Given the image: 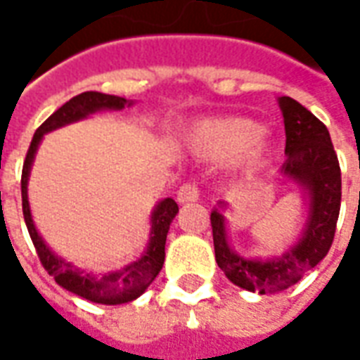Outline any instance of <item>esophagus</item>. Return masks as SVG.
I'll return each instance as SVG.
<instances>
[{
	"instance_id": "1",
	"label": "esophagus",
	"mask_w": 360,
	"mask_h": 360,
	"mask_svg": "<svg viewBox=\"0 0 360 360\" xmlns=\"http://www.w3.org/2000/svg\"><path fill=\"white\" fill-rule=\"evenodd\" d=\"M198 187H196L195 183H185V185H181L179 191H177V200L181 204L185 202H196L198 200Z\"/></svg>"
}]
</instances>
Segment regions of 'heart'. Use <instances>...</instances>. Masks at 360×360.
<instances>
[{"label":"heart","mask_w":360,"mask_h":360,"mask_svg":"<svg viewBox=\"0 0 360 360\" xmlns=\"http://www.w3.org/2000/svg\"><path fill=\"white\" fill-rule=\"evenodd\" d=\"M195 150L206 160H233L243 154H258L264 148L262 129L249 119L206 121L193 133Z\"/></svg>","instance_id":"1"}]
</instances>
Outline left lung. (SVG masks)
<instances>
[{
	"label": "left lung",
	"mask_w": 360,
	"mask_h": 360,
	"mask_svg": "<svg viewBox=\"0 0 360 360\" xmlns=\"http://www.w3.org/2000/svg\"><path fill=\"white\" fill-rule=\"evenodd\" d=\"M285 123V154L281 175L309 191L310 212L301 241L274 260H247L229 249L226 221L218 210L210 214L216 262L229 281L260 295L283 291L328 255L341 206V169L326 125L304 105L279 98Z\"/></svg>",
	"instance_id": "1"
}]
</instances>
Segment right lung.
<instances>
[{
	"instance_id": "1",
	"label": "right lung",
	"mask_w": 360,
	"mask_h": 360,
	"mask_svg": "<svg viewBox=\"0 0 360 360\" xmlns=\"http://www.w3.org/2000/svg\"><path fill=\"white\" fill-rule=\"evenodd\" d=\"M125 105H129L127 98L113 94H102V92H82V94L71 98L69 102L63 103L58 111H53L50 117L36 129L32 142L28 146L25 164H22V175H20L25 224H27L28 233H30V239L34 243L36 255L40 258L44 270L48 271L50 276H53V279L63 289L79 295L82 299L100 302V304H123V302L134 301L156 279L165 260V237H167V231H169V224L175 218V214L179 212V206H177V202L173 198H164L156 206L154 214H152V233H150L148 249L142 255L141 260L125 266L123 270L96 278V276H90V274L77 270L73 264H69L65 260L58 258L46 247V243L38 235L34 224H32V218H30L27 181L28 173H30V165H32V160H34L36 148H38L44 134L50 133L53 129L67 125V123L89 117L90 113H94V111L123 110Z\"/></svg>"
}]
</instances>
